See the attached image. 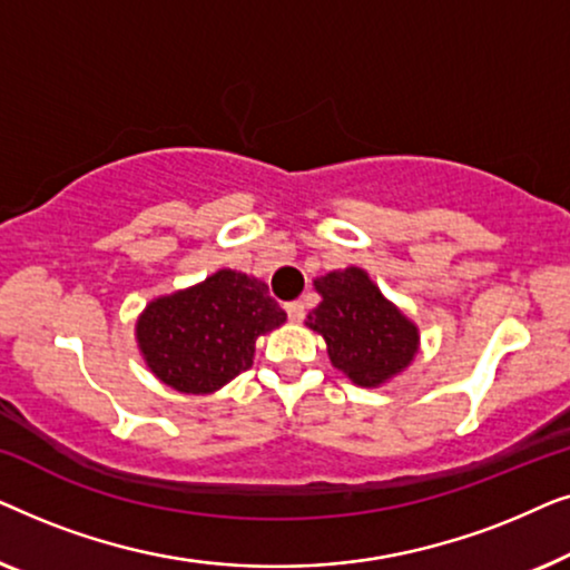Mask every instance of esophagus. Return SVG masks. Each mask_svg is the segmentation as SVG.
I'll return each mask as SVG.
<instances>
[{"label": "esophagus", "mask_w": 570, "mask_h": 570, "mask_svg": "<svg viewBox=\"0 0 570 570\" xmlns=\"http://www.w3.org/2000/svg\"><path fill=\"white\" fill-rule=\"evenodd\" d=\"M285 311H287V316H291V322H295V324L303 322V316H306V306H303L301 301H291L285 306Z\"/></svg>", "instance_id": "esophagus-1"}]
</instances>
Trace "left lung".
I'll return each instance as SVG.
<instances>
[{
  "label": "left lung",
  "mask_w": 570,
  "mask_h": 570,
  "mask_svg": "<svg viewBox=\"0 0 570 570\" xmlns=\"http://www.w3.org/2000/svg\"><path fill=\"white\" fill-rule=\"evenodd\" d=\"M314 287L322 301L306 326L324 337L334 368L365 389H379L410 368L420 350L417 324L379 291L368 272L334 269L316 277Z\"/></svg>",
  "instance_id": "obj_1"
}]
</instances>
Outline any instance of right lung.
<instances>
[{
	"label": "right lung",
	"mask_w": 570,
	"mask_h": 570,
	"mask_svg": "<svg viewBox=\"0 0 570 570\" xmlns=\"http://www.w3.org/2000/svg\"><path fill=\"white\" fill-rule=\"evenodd\" d=\"M285 318L262 279L217 269L197 285L147 303L135 337L155 379L181 394H213L252 368L256 340Z\"/></svg>",
	"instance_id": "add662e5"
}]
</instances>
